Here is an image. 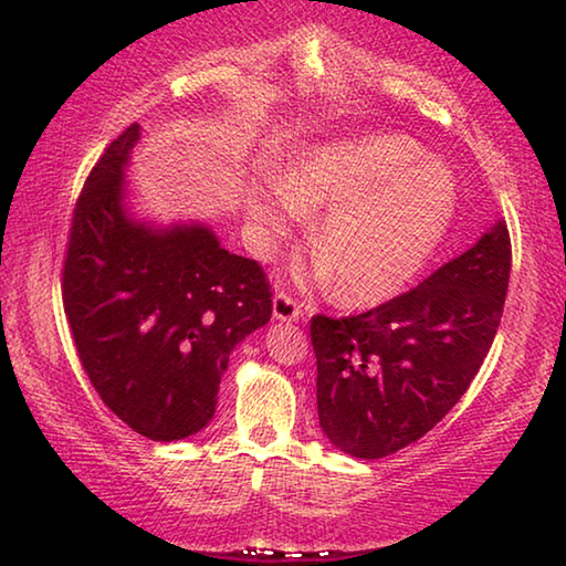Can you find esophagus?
<instances>
[{
  "instance_id": "obj_1",
  "label": "esophagus",
  "mask_w": 566,
  "mask_h": 566,
  "mask_svg": "<svg viewBox=\"0 0 566 566\" xmlns=\"http://www.w3.org/2000/svg\"><path fill=\"white\" fill-rule=\"evenodd\" d=\"M272 314H274L276 322H300L304 312H302V304L296 302L294 296L280 292L272 302Z\"/></svg>"
}]
</instances>
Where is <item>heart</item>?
I'll return each instance as SVG.
<instances>
[{
    "instance_id": "obj_1",
    "label": "heart",
    "mask_w": 566,
    "mask_h": 566,
    "mask_svg": "<svg viewBox=\"0 0 566 566\" xmlns=\"http://www.w3.org/2000/svg\"><path fill=\"white\" fill-rule=\"evenodd\" d=\"M405 134H359L306 151L284 175V187L252 189L247 217L256 252L280 247L302 209H326L312 244L319 260L312 280L337 284V300L371 306L395 300L449 232L457 185L442 161Z\"/></svg>"
}]
</instances>
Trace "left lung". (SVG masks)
Listing matches in <instances>:
<instances>
[{"label":"left lung","mask_w":566,"mask_h":566,"mask_svg":"<svg viewBox=\"0 0 566 566\" xmlns=\"http://www.w3.org/2000/svg\"><path fill=\"white\" fill-rule=\"evenodd\" d=\"M510 270L500 219L411 292L357 317L312 319L319 427L339 452L395 454L462 399L500 327Z\"/></svg>","instance_id":"1"}]
</instances>
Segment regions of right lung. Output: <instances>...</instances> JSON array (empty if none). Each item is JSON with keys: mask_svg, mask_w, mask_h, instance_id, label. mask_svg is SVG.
Segmentation results:
<instances>
[{"mask_svg": "<svg viewBox=\"0 0 566 566\" xmlns=\"http://www.w3.org/2000/svg\"><path fill=\"white\" fill-rule=\"evenodd\" d=\"M142 137L124 129L74 207L64 312L104 405L142 437L177 442L212 421L229 354L272 317L262 266L229 254L205 222L132 212L127 167Z\"/></svg>", "mask_w": 566, "mask_h": 566, "instance_id": "right-lung-1", "label": "right lung"}]
</instances>
